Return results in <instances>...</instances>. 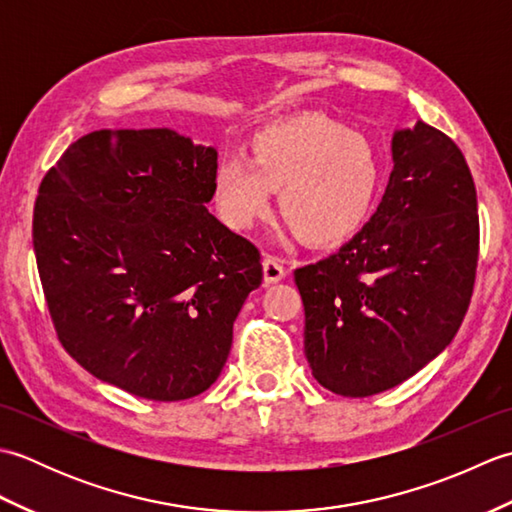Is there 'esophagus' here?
Listing matches in <instances>:
<instances>
[{
	"label": "esophagus",
	"instance_id": "34e87169",
	"mask_svg": "<svg viewBox=\"0 0 512 512\" xmlns=\"http://www.w3.org/2000/svg\"><path fill=\"white\" fill-rule=\"evenodd\" d=\"M262 266H264V281H266V284H277V281L286 277V268H284V264H281L279 257L266 255Z\"/></svg>",
	"mask_w": 512,
	"mask_h": 512
}]
</instances>
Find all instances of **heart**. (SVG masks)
Listing matches in <instances>:
<instances>
[{"label":"heart","mask_w":512,"mask_h":512,"mask_svg":"<svg viewBox=\"0 0 512 512\" xmlns=\"http://www.w3.org/2000/svg\"><path fill=\"white\" fill-rule=\"evenodd\" d=\"M380 165L369 138L328 116L303 114L257 132L248 160L217 162L211 195L217 215L235 231L270 213L273 191L295 235L332 246L354 235L372 211Z\"/></svg>","instance_id":"b5f03b06"}]
</instances>
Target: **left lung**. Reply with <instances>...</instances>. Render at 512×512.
<instances>
[{
    "mask_svg": "<svg viewBox=\"0 0 512 512\" xmlns=\"http://www.w3.org/2000/svg\"><path fill=\"white\" fill-rule=\"evenodd\" d=\"M391 151L372 220L339 253L295 270L312 376L347 398L380 394L433 361L475 286L480 217L460 147L418 121L394 134Z\"/></svg>",
    "mask_w": 512,
    "mask_h": 512,
    "instance_id": "left-lung-1",
    "label": "left lung"
}]
</instances>
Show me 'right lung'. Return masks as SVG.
<instances>
[{
    "label": "right lung",
    "mask_w": 512,
    "mask_h": 512,
    "mask_svg": "<svg viewBox=\"0 0 512 512\" xmlns=\"http://www.w3.org/2000/svg\"><path fill=\"white\" fill-rule=\"evenodd\" d=\"M213 147L99 129L41 180L32 244L61 345L96 378L173 402L209 389L264 279L259 250L206 211Z\"/></svg>",
    "instance_id": "right-lung-1"
}]
</instances>
